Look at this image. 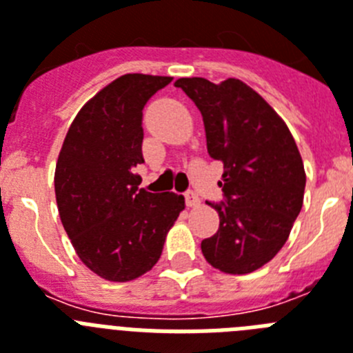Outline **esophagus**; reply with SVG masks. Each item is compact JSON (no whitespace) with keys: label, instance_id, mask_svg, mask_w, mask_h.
Here are the masks:
<instances>
[{"label":"esophagus","instance_id":"34e87169","mask_svg":"<svg viewBox=\"0 0 353 353\" xmlns=\"http://www.w3.org/2000/svg\"><path fill=\"white\" fill-rule=\"evenodd\" d=\"M183 196H185L187 207H198V205H199V198H198V194H196L194 191H187Z\"/></svg>","mask_w":353,"mask_h":353}]
</instances>
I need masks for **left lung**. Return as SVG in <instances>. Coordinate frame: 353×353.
<instances>
[{"label": "left lung", "mask_w": 353, "mask_h": 353, "mask_svg": "<svg viewBox=\"0 0 353 353\" xmlns=\"http://www.w3.org/2000/svg\"><path fill=\"white\" fill-rule=\"evenodd\" d=\"M203 117L208 155L223 161L219 230L201 242L208 263L249 274L281 251L302 208L305 173L285 121L248 84L203 77L174 83Z\"/></svg>", "instance_id": "left-lung-1"}]
</instances>
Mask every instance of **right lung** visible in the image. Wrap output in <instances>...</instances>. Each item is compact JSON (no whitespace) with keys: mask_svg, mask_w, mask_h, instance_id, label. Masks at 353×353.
I'll return each instance as SVG.
<instances>
[{"mask_svg":"<svg viewBox=\"0 0 353 353\" xmlns=\"http://www.w3.org/2000/svg\"><path fill=\"white\" fill-rule=\"evenodd\" d=\"M171 77L125 74L83 105L72 121L54 173L65 232L90 270L108 281H132L161 258L183 196L146 192L143 108Z\"/></svg>","mask_w":353,"mask_h":353,"instance_id":"1","label":"right lung"}]
</instances>
